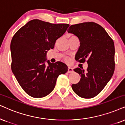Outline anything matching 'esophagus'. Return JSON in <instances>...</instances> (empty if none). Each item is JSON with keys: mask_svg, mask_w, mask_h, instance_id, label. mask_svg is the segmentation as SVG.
<instances>
[{"mask_svg": "<svg viewBox=\"0 0 125 125\" xmlns=\"http://www.w3.org/2000/svg\"><path fill=\"white\" fill-rule=\"evenodd\" d=\"M73 72H74L73 69V68L71 67H69V69H68L67 72L69 73H73Z\"/></svg>", "mask_w": 125, "mask_h": 125, "instance_id": "34e87169", "label": "esophagus"}]
</instances>
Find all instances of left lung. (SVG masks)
<instances>
[{
    "label": "left lung",
    "mask_w": 125,
    "mask_h": 125,
    "mask_svg": "<svg viewBox=\"0 0 125 125\" xmlns=\"http://www.w3.org/2000/svg\"><path fill=\"white\" fill-rule=\"evenodd\" d=\"M76 36L80 45L75 56L81 63L87 59L86 71L74 69L81 76L72 88L77 95L84 99L97 96L113 76L115 70L114 43L102 26L92 22L73 25L67 30Z\"/></svg>",
    "instance_id": "8db88e82"
}]
</instances>
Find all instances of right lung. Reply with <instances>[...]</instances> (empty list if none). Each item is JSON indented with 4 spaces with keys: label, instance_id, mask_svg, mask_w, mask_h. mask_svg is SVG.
Returning a JSON list of instances; mask_svg holds the SVG:
<instances>
[{
    "label": "right lung",
    "instance_id": "1",
    "mask_svg": "<svg viewBox=\"0 0 125 125\" xmlns=\"http://www.w3.org/2000/svg\"><path fill=\"white\" fill-rule=\"evenodd\" d=\"M69 26L67 23L53 24L33 20L12 37L10 44L12 72L23 91L31 97L48 95L54 89L58 76L67 72L64 63H52L46 58L47 51L54 48L56 41Z\"/></svg>",
    "mask_w": 125,
    "mask_h": 125
}]
</instances>
